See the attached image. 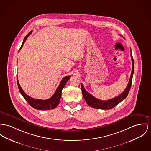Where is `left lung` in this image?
<instances>
[{
	"label": "left lung",
	"instance_id": "left-lung-1",
	"mask_svg": "<svg viewBox=\"0 0 151 151\" xmlns=\"http://www.w3.org/2000/svg\"><path fill=\"white\" fill-rule=\"evenodd\" d=\"M131 56L132 62V73H131V77L130 80L129 81V83L126 88V89L124 91L118 96L117 97H116L113 99H111L108 100L103 101L99 100L93 96L90 93H89L87 91H86L84 88L83 85L81 83V88L82 90V93L83 97L86 101V103L88 105H89L91 107L99 109H104V110H108L111 109V108L116 106L117 104H119L122 100H124L128 96L130 89H131V85H132V78L133 75L134 73V61L133 59L132 54L131 50Z\"/></svg>",
	"mask_w": 151,
	"mask_h": 151
}]
</instances>
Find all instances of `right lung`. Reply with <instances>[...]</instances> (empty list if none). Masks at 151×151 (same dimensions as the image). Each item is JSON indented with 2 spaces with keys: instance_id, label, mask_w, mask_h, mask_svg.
<instances>
[{
  "instance_id": "add662e5",
  "label": "right lung",
  "mask_w": 151,
  "mask_h": 151,
  "mask_svg": "<svg viewBox=\"0 0 151 151\" xmlns=\"http://www.w3.org/2000/svg\"><path fill=\"white\" fill-rule=\"evenodd\" d=\"M32 32V31H30L24 38V40L23 41V43L21 45L20 50L23 46V44L24 43L25 41L27 40V38L29 37V36ZM70 76H68L66 77H65L62 78L60 82V84L59 85L58 87L57 88V90L55 91L54 94L52 95V96L47 100H38L35 99L30 96H29L27 94L25 93V92L22 90L20 84L19 83L18 76H17V82H18V89L20 91V94L22 96L24 97V99L26 100V101L30 105L32 108H34L35 109L37 110H42V111H47V110H51L55 108L57 105H58L60 101V97H61V93L63 88L66 85L68 81L69 80L70 78Z\"/></svg>"
}]
</instances>
